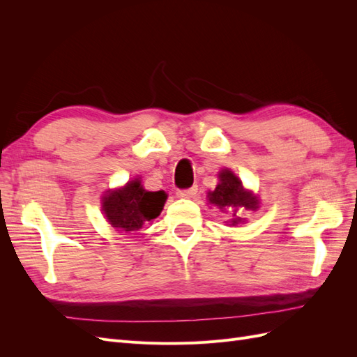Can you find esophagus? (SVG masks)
I'll return each instance as SVG.
<instances>
[{
    "instance_id": "34e87169",
    "label": "esophagus",
    "mask_w": 357,
    "mask_h": 357,
    "mask_svg": "<svg viewBox=\"0 0 357 357\" xmlns=\"http://www.w3.org/2000/svg\"><path fill=\"white\" fill-rule=\"evenodd\" d=\"M198 192V186H192V188H188V189H178L177 190V197L178 198H192L195 197Z\"/></svg>"
}]
</instances>
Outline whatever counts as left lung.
Wrapping results in <instances>:
<instances>
[{"label": "left lung", "mask_w": 357, "mask_h": 357, "mask_svg": "<svg viewBox=\"0 0 357 357\" xmlns=\"http://www.w3.org/2000/svg\"><path fill=\"white\" fill-rule=\"evenodd\" d=\"M219 178H220L219 185L215 186L213 192L208 193L210 204L218 205L220 210L238 208V207H244L247 210L257 208V198L243 188L240 178L234 176L232 171L229 169L222 171L219 174ZM240 220L241 219H234L232 225L238 223Z\"/></svg>", "instance_id": "8db88e82"}]
</instances>
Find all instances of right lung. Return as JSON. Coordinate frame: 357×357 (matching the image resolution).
Returning <instances> with one entry per match:
<instances>
[{
    "instance_id": "right-lung-1",
    "label": "right lung",
    "mask_w": 357,
    "mask_h": 357,
    "mask_svg": "<svg viewBox=\"0 0 357 357\" xmlns=\"http://www.w3.org/2000/svg\"><path fill=\"white\" fill-rule=\"evenodd\" d=\"M165 199V192H149L143 189L139 180H132L102 198V211L113 228L137 231L146 222L158 218Z\"/></svg>"
}]
</instances>
